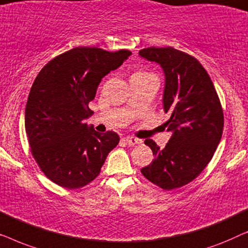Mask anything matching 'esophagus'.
Here are the masks:
<instances>
[{"label":"esophagus","mask_w":248,"mask_h":248,"mask_svg":"<svg viewBox=\"0 0 248 248\" xmlns=\"http://www.w3.org/2000/svg\"><path fill=\"white\" fill-rule=\"evenodd\" d=\"M122 141H124L125 143L128 144V145H135V144L141 143V140H139V139H135V138H133V137L123 138V139H122Z\"/></svg>","instance_id":"obj_1"}]
</instances>
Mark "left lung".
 Returning <instances> with one entry per match:
<instances>
[{"instance_id": "obj_1", "label": "left lung", "mask_w": 248, "mask_h": 248, "mask_svg": "<svg viewBox=\"0 0 248 248\" xmlns=\"http://www.w3.org/2000/svg\"><path fill=\"white\" fill-rule=\"evenodd\" d=\"M141 57L160 64L165 73L164 124L171 138L164 149L144 141L155 159L141 172L166 191L182 187L201 174L217 150L223 131V111L218 93L202 64L172 47H148Z\"/></svg>"}]
</instances>
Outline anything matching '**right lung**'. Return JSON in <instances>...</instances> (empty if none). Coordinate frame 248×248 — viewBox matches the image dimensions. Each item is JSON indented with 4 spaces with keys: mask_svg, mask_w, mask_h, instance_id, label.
<instances>
[{
    "mask_svg": "<svg viewBox=\"0 0 248 248\" xmlns=\"http://www.w3.org/2000/svg\"><path fill=\"white\" fill-rule=\"evenodd\" d=\"M130 55L126 49L76 47L49 61L33 81L26 133L32 157L55 184L70 189L89 184L120 142L115 132L98 133L83 121L91 115L89 103L101 79Z\"/></svg>",
    "mask_w": 248,
    "mask_h": 248,
    "instance_id": "obj_1",
    "label": "right lung"
}]
</instances>
